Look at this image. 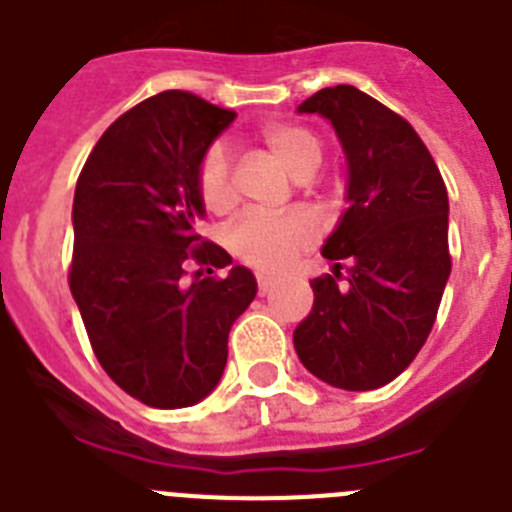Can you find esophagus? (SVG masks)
Returning a JSON list of instances; mask_svg holds the SVG:
<instances>
[{
	"label": "esophagus",
	"instance_id": "34e87169",
	"mask_svg": "<svg viewBox=\"0 0 512 512\" xmlns=\"http://www.w3.org/2000/svg\"><path fill=\"white\" fill-rule=\"evenodd\" d=\"M275 285V280L270 278V275H257V290H260V296H265V293H270Z\"/></svg>",
	"mask_w": 512,
	"mask_h": 512
}]
</instances>
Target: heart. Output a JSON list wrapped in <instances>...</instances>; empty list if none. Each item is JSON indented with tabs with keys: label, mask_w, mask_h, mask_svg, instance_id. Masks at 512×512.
<instances>
[{
	"label": "heart",
	"mask_w": 512,
	"mask_h": 512,
	"mask_svg": "<svg viewBox=\"0 0 512 512\" xmlns=\"http://www.w3.org/2000/svg\"><path fill=\"white\" fill-rule=\"evenodd\" d=\"M262 145L296 181H308L324 160V145L308 127L296 122H273L260 130ZM199 199L214 214L232 209V163L222 145H211L196 168ZM319 224L306 211H290L285 216H242L227 234L229 250L247 265L267 273L285 270L313 239Z\"/></svg>",
	"instance_id": "b5f03b06"
}]
</instances>
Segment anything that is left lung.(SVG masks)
I'll use <instances>...</instances> for the list:
<instances>
[{
    "label": "left lung",
    "instance_id": "1",
    "mask_svg": "<svg viewBox=\"0 0 512 512\" xmlns=\"http://www.w3.org/2000/svg\"><path fill=\"white\" fill-rule=\"evenodd\" d=\"M298 112L336 130L349 209L321 250L334 275L311 280L313 308L293 344L303 367L334 388H382L426 344L449 280L444 178L411 124L354 86L316 91Z\"/></svg>",
    "mask_w": 512,
    "mask_h": 512
}]
</instances>
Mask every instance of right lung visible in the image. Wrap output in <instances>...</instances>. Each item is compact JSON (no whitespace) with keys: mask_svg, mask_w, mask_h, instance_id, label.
I'll use <instances>...</instances> for the list:
<instances>
[{"mask_svg":"<svg viewBox=\"0 0 512 512\" xmlns=\"http://www.w3.org/2000/svg\"><path fill=\"white\" fill-rule=\"evenodd\" d=\"M237 114L188 91H163L99 137L73 196L68 270L91 349L127 395L153 408L204 400L227 365L234 321L255 275L201 239L196 168ZM193 261L210 273L182 280Z\"/></svg>","mask_w":512,"mask_h":512,"instance_id":"add662e5","label":"right lung"}]
</instances>
